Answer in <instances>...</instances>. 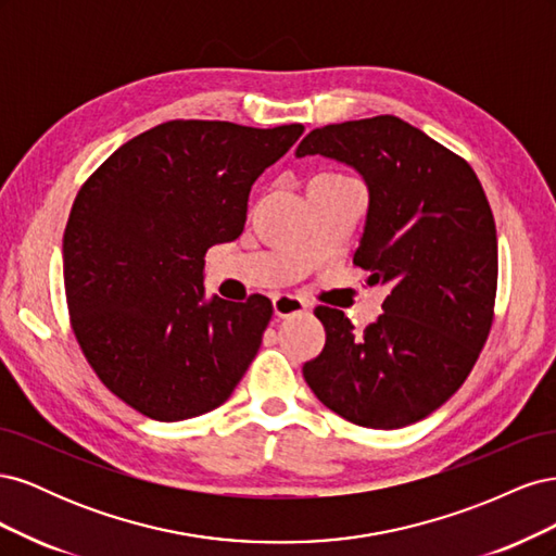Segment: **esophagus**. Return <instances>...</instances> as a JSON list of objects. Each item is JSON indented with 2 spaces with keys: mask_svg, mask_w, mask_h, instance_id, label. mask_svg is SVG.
<instances>
[{
  "mask_svg": "<svg viewBox=\"0 0 556 556\" xmlns=\"http://www.w3.org/2000/svg\"><path fill=\"white\" fill-rule=\"evenodd\" d=\"M308 311V304L301 296H294V294H278L274 299V313L278 317H292V315H299Z\"/></svg>",
  "mask_w": 556,
  "mask_h": 556,
  "instance_id": "34e87169",
  "label": "esophagus"
}]
</instances>
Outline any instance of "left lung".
Instances as JSON below:
<instances>
[{"label":"left lung","instance_id":"obj_1","mask_svg":"<svg viewBox=\"0 0 556 556\" xmlns=\"http://www.w3.org/2000/svg\"><path fill=\"white\" fill-rule=\"evenodd\" d=\"M345 162L368 185L357 266L390 285L378 323L355 333L317 306L325 350L304 364L315 396L348 422L399 429L459 390L494 323L496 225L470 164L396 115L313 129L296 157Z\"/></svg>","mask_w":556,"mask_h":556}]
</instances>
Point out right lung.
<instances>
[{"mask_svg":"<svg viewBox=\"0 0 556 556\" xmlns=\"http://www.w3.org/2000/svg\"><path fill=\"white\" fill-rule=\"evenodd\" d=\"M301 134L299 123L169 121L83 182L62 241L66 306L88 364L134 410L204 415L255 359L271 301H206L204 257L241 237L252 182Z\"/></svg>","mask_w":556,"mask_h":556,"instance_id":"obj_1","label":"right lung"}]
</instances>
